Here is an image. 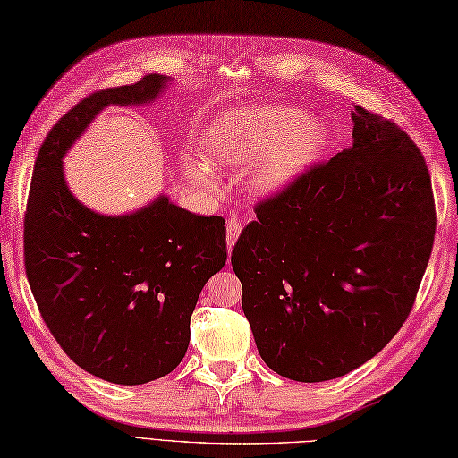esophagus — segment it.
<instances>
[{"mask_svg": "<svg viewBox=\"0 0 458 458\" xmlns=\"http://www.w3.org/2000/svg\"><path fill=\"white\" fill-rule=\"evenodd\" d=\"M242 232V222L236 218V216H230L226 220V240H228V251H232V248H234L236 240L240 236Z\"/></svg>", "mask_w": 458, "mask_h": 458, "instance_id": "esophagus-1", "label": "esophagus"}]
</instances>
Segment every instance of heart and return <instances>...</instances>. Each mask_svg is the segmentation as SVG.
Wrapping results in <instances>:
<instances>
[{"instance_id": "heart-1", "label": "heart", "mask_w": 458, "mask_h": 458, "mask_svg": "<svg viewBox=\"0 0 458 458\" xmlns=\"http://www.w3.org/2000/svg\"><path fill=\"white\" fill-rule=\"evenodd\" d=\"M323 133L297 110L256 106L236 108L214 122L202 141V163H192L191 173L208 182V167H238L261 154L251 191L267 194L284 189L303 173L320 151Z\"/></svg>"}]
</instances>
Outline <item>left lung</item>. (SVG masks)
Returning a JSON list of instances; mask_svg holds the SVG:
<instances>
[{
	"label": "left lung",
	"instance_id": "8db88e82",
	"mask_svg": "<svg viewBox=\"0 0 458 458\" xmlns=\"http://www.w3.org/2000/svg\"><path fill=\"white\" fill-rule=\"evenodd\" d=\"M352 123V148L258 202L232 251L258 352L295 382L344 376L390 343L433 250L420 148L362 106Z\"/></svg>",
	"mask_w": 458,
	"mask_h": 458
}]
</instances>
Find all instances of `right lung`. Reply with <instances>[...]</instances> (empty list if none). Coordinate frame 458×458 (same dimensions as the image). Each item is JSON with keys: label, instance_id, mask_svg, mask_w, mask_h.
<instances>
[{"label": "right lung", "instance_id": "obj_1", "mask_svg": "<svg viewBox=\"0 0 458 458\" xmlns=\"http://www.w3.org/2000/svg\"><path fill=\"white\" fill-rule=\"evenodd\" d=\"M167 82L148 74L68 110L38 149L25 212V271L45 325L74 364L122 386L181 364L200 291L226 264V226L167 197L123 216L92 212L68 191L63 157L106 106L153 102Z\"/></svg>", "mask_w": 458, "mask_h": 458}]
</instances>
